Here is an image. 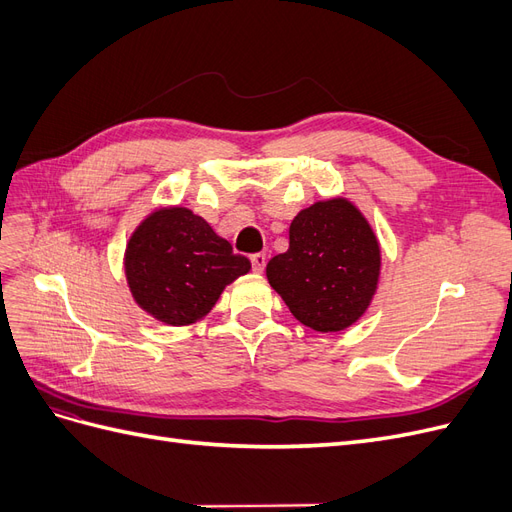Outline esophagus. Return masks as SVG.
Instances as JSON below:
<instances>
[{"label": "esophagus", "mask_w": 512, "mask_h": 512, "mask_svg": "<svg viewBox=\"0 0 512 512\" xmlns=\"http://www.w3.org/2000/svg\"><path fill=\"white\" fill-rule=\"evenodd\" d=\"M252 267H254V271L256 273H262L265 271V265H267V256L262 254V252H258V254H252Z\"/></svg>", "instance_id": "1"}]
</instances>
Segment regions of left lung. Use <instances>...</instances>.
I'll list each match as a JSON object with an SVG mask.
<instances>
[{"mask_svg":"<svg viewBox=\"0 0 512 512\" xmlns=\"http://www.w3.org/2000/svg\"><path fill=\"white\" fill-rule=\"evenodd\" d=\"M380 269L374 228L350 198L333 196L294 215L288 252L269 260L267 280L305 327L337 333L367 312Z\"/></svg>","mask_w":512,"mask_h":512,"instance_id":"left-lung-1","label":"left lung"}]
</instances>
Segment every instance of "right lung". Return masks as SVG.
<instances>
[{"label": "right lung", "instance_id": "1", "mask_svg": "<svg viewBox=\"0 0 512 512\" xmlns=\"http://www.w3.org/2000/svg\"><path fill=\"white\" fill-rule=\"evenodd\" d=\"M200 215L181 205L153 209L126 243L123 271L136 305L166 327L203 320L228 284L250 273Z\"/></svg>", "mask_w": 512, "mask_h": 512}]
</instances>
